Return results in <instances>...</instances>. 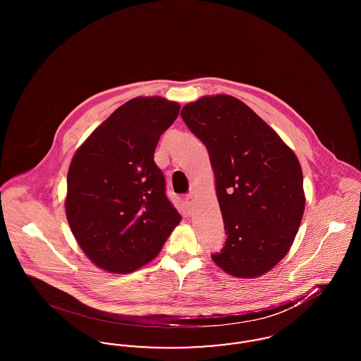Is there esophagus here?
<instances>
[{"mask_svg":"<svg viewBox=\"0 0 361 361\" xmlns=\"http://www.w3.org/2000/svg\"><path fill=\"white\" fill-rule=\"evenodd\" d=\"M184 204L187 207V211H188L189 214H192L193 207H195V200H193V197H192L190 195L185 196V199H184Z\"/></svg>","mask_w":361,"mask_h":361,"instance_id":"34e87169","label":"esophagus"}]
</instances>
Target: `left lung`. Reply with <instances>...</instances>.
<instances>
[{
    "instance_id": "8db88e82",
    "label": "left lung",
    "mask_w": 361,
    "mask_h": 361,
    "mask_svg": "<svg viewBox=\"0 0 361 361\" xmlns=\"http://www.w3.org/2000/svg\"><path fill=\"white\" fill-rule=\"evenodd\" d=\"M208 150L227 240L214 262L252 279L284 257L305 212L303 173L291 149L245 103L204 96L181 109Z\"/></svg>"
}]
</instances>
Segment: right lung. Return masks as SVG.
<instances>
[{"label":"right lung","mask_w":361,"mask_h":361,"mask_svg":"<svg viewBox=\"0 0 361 361\" xmlns=\"http://www.w3.org/2000/svg\"><path fill=\"white\" fill-rule=\"evenodd\" d=\"M178 111L180 104L159 96L135 97L70 162L66 218L86 257L106 272L130 274L150 262L181 221L154 162L159 137Z\"/></svg>","instance_id":"obj_1"}]
</instances>
